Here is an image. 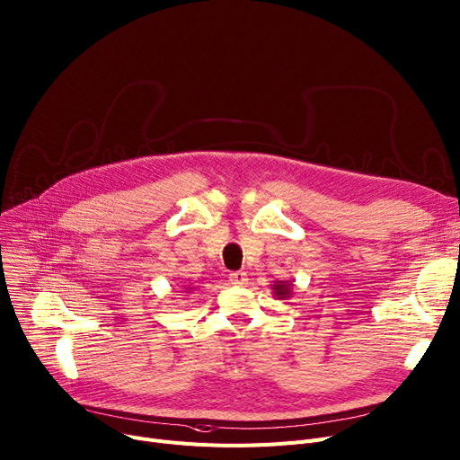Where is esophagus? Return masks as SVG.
Listing matches in <instances>:
<instances>
[{
  "label": "esophagus",
  "mask_w": 460,
  "mask_h": 460,
  "mask_svg": "<svg viewBox=\"0 0 460 460\" xmlns=\"http://www.w3.org/2000/svg\"><path fill=\"white\" fill-rule=\"evenodd\" d=\"M230 282L234 284V286H245L247 284V273H243V271H235V273H230Z\"/></svg>",
  "instance_id": "1"
}]
</instances>
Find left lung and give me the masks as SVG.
<instances>
[{
  "label": "left lung",
  "instance_id": "8db88e82",
  "mask_svg": "<svg viewBox=\"0 0 460 460\" xmlns=\"http://www.w3.org/2000/svg\"><path fill=\"white\" fill-rule=\"evenodd\" d=\"M271 289H273V295L277 296V299H288V296L293 295L291 280H275L271 284Z\"/></svg>",
  "mask_w": 460,
  "mask_h": 460
}]
</instances>
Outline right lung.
<instances>
[{
	"instance_id": "right-lung-1",
	"label": "right lung",
	"mask_w": 460,
	"mask_h": 460,
	"mask_svg": "<svg viewBox=\"0 0 460 460\" xmlns=\"http://www.w3.org/2000/svg\"><path fill=\"white\" fill-rule=\"evenodd\" d=\"M183 289H185V293H189V291H193V288H191V286H185Z\"/></svg>"
}]
</instances>
